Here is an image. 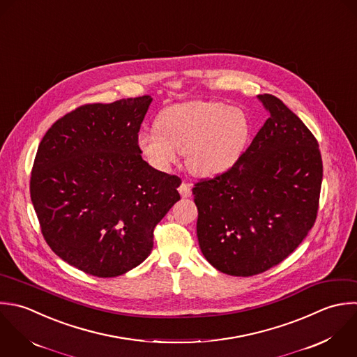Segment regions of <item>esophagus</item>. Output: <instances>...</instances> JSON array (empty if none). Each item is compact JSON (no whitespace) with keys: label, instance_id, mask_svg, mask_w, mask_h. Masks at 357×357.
Here are the masks:
<instances>
[{"label":"esophagus","instance_id":"1","mask_svg":"<svg viewBox=\"0 0 357 357\" xmlns=\"http://www.w3.org/2000/svg\"><path fill=\"white\" fill-rule=\"evenodd\" d=\"M179 193H181V196L182 197H190L192 196V188H190V185H188V183H182L181 186H179Z\"/></svg>","mask_w":357,"mask_h":357}]
</instances>
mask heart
Listing matches in <instances>:
<instances>
[{
	"mask_svg": "<svg viewBox=\"0 0 357 357\" xmlns=\"http://www.w3.org/2000/svg\"><path fill=\"white\" fill-rule=\"evenodd\" d=\"M249 136L243 109L221 101H188L162 109L155 129L139 133L137 146L160 171H168L185 153L192 174L215 178L238 162Z\"/></svg>",
	"mask_w": 357,
	"mask_h": 357,
	"instance_id": "obj_1",
	"label": "heart"
}]
</instances>
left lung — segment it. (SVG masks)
<instances>
[{"mask_svg": "<svg viewBox=\"0 0 357 357\" xmlns=\"http://www.w3.org/2000/svg\"><path fill=\"white\" fill-rule=\"evenodd\" d=\"M268 119L225 174L195 185L206 260L235 277L285 260L314 225L323 181L319 143L280 98L260 94Z\"/></svg>", "mask_w": 357, "mask_h": 357, "instance_id": "obj_1", "label": "left lung"}]
</instances>
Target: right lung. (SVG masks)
<instances>
[{"label": "right lung", "instance_id": "obj_1", "mask_svg": "<svg viewBox=\"0 0 357 357\" xmlns=\"http://www.w3.org/2000/svg\"><path fill=\"white\" fill-rule=\"evenodd\" d=\"M150 96L87 104L40 142L30 197L51 250L77 270L122 275L153 249V231L181 199V178L149 165L137 133Z\"/></svg>", "mask_w": 357, "mask_h": 357}]
</instances>
